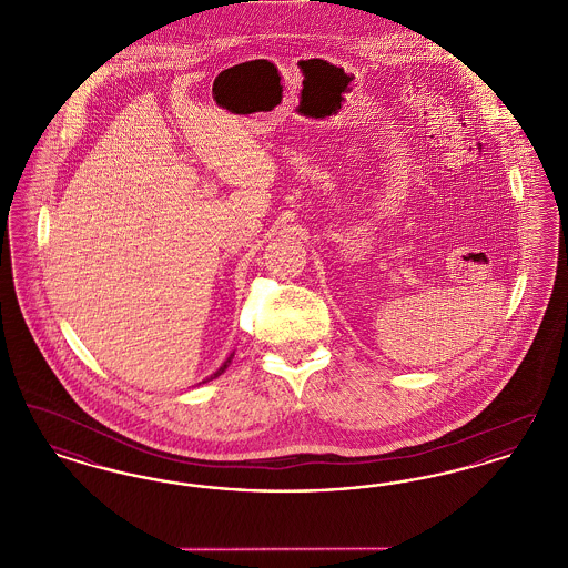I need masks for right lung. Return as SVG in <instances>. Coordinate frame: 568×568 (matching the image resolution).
<instances>
[{
	"mask_svg": "<svg viewBox=\"0 0 568 568\" xmlns=\"http://www.w3.org/2000/svg\"><path fill=\"white\" fill-rule=\"evenodd\" d=\"M232 357H234V353H230V355H227V359H225V362H223V364H221V366H219V371H215V373H213V375H211V377H206V378H204V381H200V383H209V381H213V378L219 377V375H223V373H225V368H227V366H230V362H232Z\"/></svg>",
	"mask_w": 568,
	"mask_h": 568,
	"instance_id": "add662e5",
	"label": "right lung"
}]
</instances>
